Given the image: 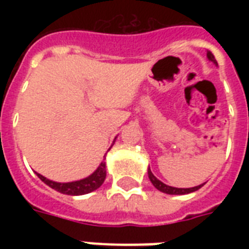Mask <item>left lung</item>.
I'll use <instances>...</instances> for the list:
<instances>
[{
  "label": "left lung",
  "mask_w": 249,
  "mask_h": 249,
  "mask_svg": "<svg viewBox=\"0 0 249 249\" xmlns=\"http://www.w3.org/2000/svg\"><path fill=\"white\" fill-rule=\"evenodd\" d=\"M207 56H208V59L211 62H213L214 64H217L216 59H214V55H213L212 53L208 52L207 53ZM148 178H150V181L152 182V185L155 186L156 189L161 191V193H165V194H170V195H183V194H190V193H194V191H196L201 187V186L204 185H199V186H195V187H191V189H177V187H172V186H168L165 183H163L161 181H159L158 178L152 174V172L148 169Z\"/></svg>",
  "instance_id": "8db88e82"
}]
</instances>
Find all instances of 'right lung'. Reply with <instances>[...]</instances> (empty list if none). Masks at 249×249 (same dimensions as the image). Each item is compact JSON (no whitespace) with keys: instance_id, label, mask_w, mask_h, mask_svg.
<instances>
[{"instance_id":"add662e5","label":"right lung","mask_w":249,"mask_h":249,"mask_svg":"<svg viewBox=\"0 0 249 249\" xmlns=\"http://www.w3.org/2000/svg\"><path fill=\"white\" fill-rule=\"evenodd\" d=\"M37 176H38V178L44 183L50 186L52 189L59 191V193L66 194V195H84V194H89L91 191H94V190H97L98 187H101L102 183L105 182L106 163L102 161L101 165L98 166V169L91 176H89V177L80 179V181L67 182V183L50 181V179H48V178L38 173H37Z\"/></svg>"}]
</instances>
